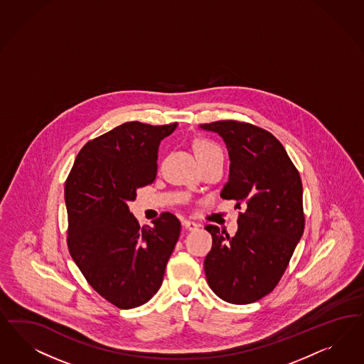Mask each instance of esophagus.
Instances as JSON below:
<instances>
[{"instance_id":"esophagus-1","label":"esophagus","mask_w":364,"mask_h":364,"mask_svg":"<svg viewBox=\"0 0 364 364\" xmlns=\"http://www.w3.org/2000/svg\"><path fill=\"white\" fill-rule=\"evenodd\" d=\"M182 226L188 230V232H193L196 229H198V225L193 221H182Z\"/></svg>"}]
</instances>
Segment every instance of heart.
<instances>
[{"instance_id": "heart-1", "label": "heart", "mask_w": 364, "mask_h": 364, "mask_svg": "<svg viewBox=\"0 0 364 364\" xmlns=\"http://www.w3.org/2000/svg\"><path fill=\"white\" fill-rule=\"evenodd\" d=\"M196 155L197 158H206L211 155H223V151L213 141H200L196 143Z\"/></svg>"}]
</instances>
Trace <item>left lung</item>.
<instances>
[{"label":"left lung","instance_id":"8db88e82","mask_svg":"<svg viewBox=\"0 0 364 364\" xmlns=\"http://www.w3.org/2000/svg\"><path fill=\"white\" fill-rule=\"evenodd\" d=\"M218 134L229 154V178L221 197L244 203L238 232L215 225L205 258L206 280L220 299L250 304L273 291L304 232L303 183L282 143L270 132L235 120L200 124Z\"/></svg>","mask_w":364,"mask_h":364}]
</instances>
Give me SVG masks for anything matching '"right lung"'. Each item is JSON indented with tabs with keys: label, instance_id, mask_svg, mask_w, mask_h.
Here are the masks:
<instances>
[{
	"label": "right lung",
	"instance_id": "1",
	"mask_svg": "<svg viewBox=\"0 0 364 364\" xmlns=\"http://www.w3.org/2000/svg\"><path fill=\"white\" fill-rule=\"evenodd\" d=\"M176 126H117L82 147L65 182L70 256L95 291L122 309L158 292L179 238L171 213L141 228L129 208L138 188L153 183L159 144Z\"/></svg>",
	"mask_w": 364,
	"mask_h": 364
}]
</instances>
